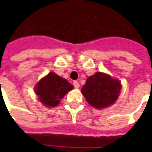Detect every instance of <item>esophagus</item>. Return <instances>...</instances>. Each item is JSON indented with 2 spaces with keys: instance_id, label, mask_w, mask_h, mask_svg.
Returning a JSON list of instances; mask_svg holds the SVG:
<instances>
[{
  "instance_id": "1",
  "label": "esophagus",
  "mask_w": 152,
  "mask_h": 152,
  "mask_svg": "<svg viewBox=\"0 0 152 152\" xmlns=\"http://www.w3.org/2000/svg\"><path fill=\"white\" fill-rule=\"evenodd\" d=\"M73 86H74V87H75V88H76V89H77V88H79L80 87V84H79V82H78V81H74V82H73Z\"/></svg>"
}]
</instances>
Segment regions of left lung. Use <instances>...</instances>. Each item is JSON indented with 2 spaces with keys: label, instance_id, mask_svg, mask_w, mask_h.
Wrapping results in <instances>:
<instances>
[{
  "label": "left lung",
  "instance_id": "1",
  "mask_svg": "<svg viewBox=\"0 0 152 152\" xmlns=\"http://www.w3.org/2000/svg\"><path fill=\"white\" fill-rule=\"evenodd\" d=\"M121 89V82L105 73L96 72L86 80L81 93L89 104L102 109L112 105L117 100Z\"/></svg>",
  "mask_w": 152,
  "mask_h": 152
}]
</instances>
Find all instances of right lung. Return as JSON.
Instances as JSON below:
<instances>
[{"mask_svg":"<svg viewBox=\"0 0 152 152\" xmlns=\"http://www.w3.org/2000/svg\"><path fill=\"white\" fill-rule=\"evenodd\" d=\"M72 89V85L54 72L49 73L35 86V91L40 102L49 107L58 105L60 100Z\"/></svg>","mask_w":152,"mask_h":152,"instance_id":"1","label":"right lung"}]
</instances>
